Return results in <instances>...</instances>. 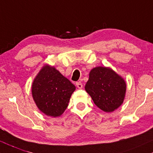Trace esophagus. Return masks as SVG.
<instances>
[{"label": "esophagus", "instance_id": "34e87169", "mask_svg": "<svg viewBox=\"0 0 153 153\" xmlns=\"http://www.w3.org/2000/svg\"><path fill=\"white\" fill-rule=\"evenodd\" d=\"M76 87H78L79 89H82V87H83V85H82V84L81 83V82H76Z\"/></svg>", "mask_w": 153, "mask_h": 153}]
</instances>
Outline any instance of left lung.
<instances>
[{
    "instance_id": "left-lung-1",
    "label": "left lung",
    "mask_w": 153,
    "mask_h": 153,
    "mask_svg": "<svg viewBox=\"0 0 153 153\" xmlns=\"http://www.w3.org/2000/svg\"><path fill=\"white\" fill-rule=\"evenodd\" d=\"M85 90L100 109L105 112H112L122 104L126 83L113 70L98 66L90 72Z\"/></svg>"
}]
</instances>
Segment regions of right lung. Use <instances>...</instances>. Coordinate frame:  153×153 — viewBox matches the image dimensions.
I'll return each instance as SVG.
<instances>
[{"label":"right lung","instance_id":"right-lung-1","mask_svg":"<svg viewBox=\"0 0 153 153\" xmlns=\"http://www.w3.org/2000/svg\"><path fill=\"white\" fill-rule=\"evenodd\" d=\"M76 87L54 67L45 66L35 77L32 93L38 108L49 116H61Z\"/></svg>","mask_w":153,"mask_h":153}]
</instances>
